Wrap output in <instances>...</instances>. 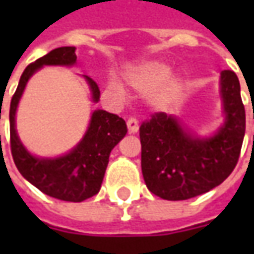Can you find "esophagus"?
<instances>
[{"instance_id":"34e87169","label":"esophagus","mask_w":254,"mask_h":254,"mask_svg":"<svg viewBox=\"0 0 254 254\" xmlns=\"http://www.w3.org/2000/svg\"><path fill=\"white\" fill-rule=\"evenodd\" d=\"M127 127H128V132L130 134H135V132L138 131V122L131 117V119L127 120Z\"/></svg>"}]
</instances>
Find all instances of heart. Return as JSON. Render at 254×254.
<instances>
[{
    "mask_svg": "<svg viewBox=\"0 0 254 254\" xmlns=\"http://www.w3.org/2000/svg\"><path fill=\"white\" fill-rule=\"evenodd\" d=\"M171 76L168 64L150 61L141 64L128 67L124 73V79L135 92L142 94H151L152 100L158 106H167L177 102L184 93L185 83L181 77ZM110 90L119 96H123V87L116 80L109 83Z\"/></svg>",
    "mask_w": 254,
    "mask_h": 254,
    "instance_id": "b5f03b06",
    "label": "heart"
}]
</instances>
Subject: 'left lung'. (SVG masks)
<instances>
[{
    "mask_svg": "<svg viewBox=\"0 0 254 254\" xmlns=\"http://www.w3.org/2000/svg\"><path fill=\"white\" fill-rule=\"evenodd\" d=\"M219 84L225 122L209 137L195 135L162 112L141 124L142 177L154 195L190 199L220 185L236 167L246 128L240 83L235 72L223 70Z\"/></svg>",
    "mask_w": 254,
    "mask_h": 254,
    "instance_id": "left-lung-1",
    "label": "left lung"
}]
</instances>
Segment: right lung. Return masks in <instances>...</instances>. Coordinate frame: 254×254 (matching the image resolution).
Masks as SVG:
<instances>
[{"label": "right lung", "instance_id": "add662e5", "mask_svg": "<svg viewBox=\"0 0 254 254\" xmlns=\"http://www.w3.org/2000/svg\"><path fill=\"white\" fill-rule=\"evenodd\" d=\"M74 51V46L56 48L26 66L11 100L9 134L12 158L25 180L52 198L82 202L100 190L110 152L127 134V126L122 117L106 110H94L80 142L67 154L56 158L32 155L25 148L15 130L18 103L31 76L42 66H73L76 64ZM84 79L90 87L93 102L97 103L100 100L99 86L89 76H84Z\"/></svg>", "mask_w": 254, "mask_h": 254}]
</instances>
